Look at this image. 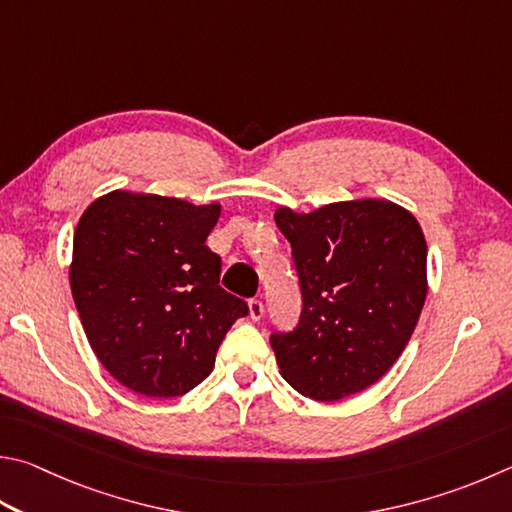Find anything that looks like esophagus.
Returning <instances> with one entry per match:
<instances>
[{
  "instance_id": "1",
  "label": "esophagus",
  "mask_w": 512,
  "mask_h": 512,
  "mask_svg": "<svg viewBox=\"0 0 512 512\" xmlns=\"http://www.w3.org/2000/svg\"><path fill=\"white\" fill-rule=\"evenodd\" d=\"M248 313L250 318H253L255 322H259L264 318V304L262 300H248Z\"/></svg>"
}]
</instances>
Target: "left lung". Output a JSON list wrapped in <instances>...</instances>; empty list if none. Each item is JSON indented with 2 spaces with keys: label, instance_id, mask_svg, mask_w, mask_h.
<instances>
[{
  "label": "left lung",
  "instance_id": "obj_1",
  "mask_svg": "<svg viewBox=\"0 0 512 512\" xmlns=\"http://www.w3.org/2000/svg\"><path fill=\"white\" fill-rule=\"evenodd\" d=\"M302 288L291 333H273L280 374L313 401H340L383 378L427 295V244L410 210L387 199L277 208Z\"/></svg>",
  "mask_w": 512,
  "mask_h": 512
}]
</instances>
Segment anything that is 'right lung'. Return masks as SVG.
I'll return each instance as SVG.
<instances>
[{
  "instance_id": "add662e5",
  "label": "right lung",
  "mask_w": 512,
  "mask_h": 512,
  "mask_svg": "<svg viewBox=\"0 0 512 512\" xmlns=\"http://www.w3.org/2000/svg\"><path fill=\"white\" fill-rule=\"evenodd\" d=\"M219 203L114 190L73 232L71 293L91 349L120 385L150 398L190 392L248 304L219 286L206 246Z\"/></svg>"
}]
</instances>
